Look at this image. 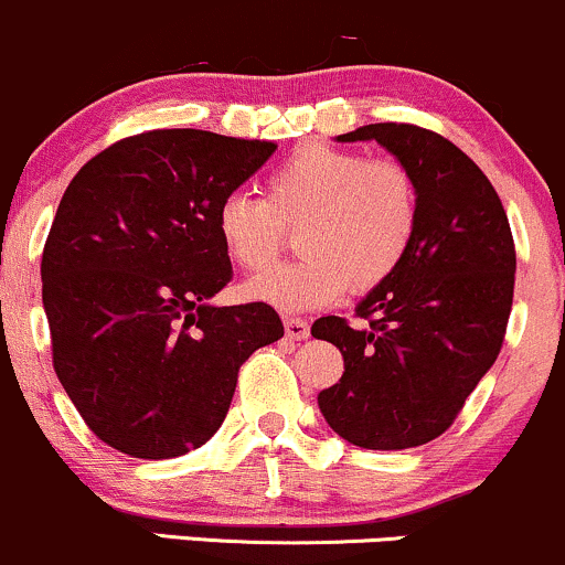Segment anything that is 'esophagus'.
<instances>
[{
  "instance_id": "34e87169",
  "label": "esophagus",
  "mask_w": 565,
  "mask_h": 565,
  "mask_svg": "<svg viewBox=\"0 0 565 565\" xmlns=\"http://www.w3.org/2000/svg\"><path fill=\"white\" fill-rule=\"evenodd\" d=\"M285 335L290 341L309 339V322L301 320V317H285Z\"/></svg>"
}]
</instances>
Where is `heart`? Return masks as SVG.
<instances>
[{"label": "heart", "instance_id": "1", "mask_svg": "<svg viewBox=\"0 0 565 565\" xmlns=\"http://www.w3.org/2000/svg\"><path fill=\"white\" fill-rule=\"evenodd\" d=\"M266 198L230 192L215 207V237L234 266L262 271L288 226H299L303 258L245 285V296L301 312L390 280L419 230V183L401 160L328 143L296 149L266 175Z\"/></svg>", "mask_w": 565, "mask_h": 565}]
</instances>
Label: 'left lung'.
<instances>
[{"label":"left lung","instance_id":"1","mask_svg":"<svg viewBox=\"0 0 565 565\" xmlns=\"http://www.w3.org/2000/svg\"><path fill=\"white\" fill-rule=\"evenodd\" d=\"M379 141L419 183V230L401 269L358 303L363 326L320 317L344 373L317 395L352 446L403 451L451 427L493 365L515 290V243L497 189L459 146L405 122L365 125L339 141Z\"/></svg>","mask_w":565,"mask_h":565}]
</instances>
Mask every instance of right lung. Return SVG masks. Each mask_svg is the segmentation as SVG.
<instances>
[{"instance_id":"obj_1","label":"right lung","mask_w":565,"mask_h":565,"mask_svg":"<svg viewBox=\"0 0 565 565\" xmlns=\"http://www.w3.org/2000/svg\"><path fill=\"white\" fill-rule=\"evenodd\" d=\"M277 143L149 130L79 168L42 250L53 367L98 440L173 459L215 435L239 365L282 339L269 303L211 307L232 280L215 207Z\"/></svg>"}]
</instances>
